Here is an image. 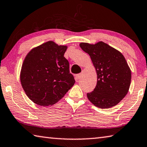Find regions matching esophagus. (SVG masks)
Returning <instances> with one entry per match:
<instances>
[{
  "label": "esophagus",
  "instance_id": "obj_1",
  "mask_svg": "<svg viewBox=\"0 0 147 147\" xmlns=\"http://www.w3.org/2000/svg\"><path fill=\"white\" fill-rule=\"evenodd\" d=\"M81 76H82V74L80 73L76 74V76H75V80H78L81 78Z\"/></svg>",
  "mask_w": 147,
  "mask_h": 147
}]
</instances>
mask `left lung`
Wrapping results in <instances>:
<instances>
[{"label":"left lung","instance_id":"1","mask_svg":"<svg viewBox=\"0 0 147 147\" xmlns=\"http://www.w3.org/2000/svg\"><path fill=\"white\" fill-rule=\"evenodd\" d=\"M80 46L89 55L97 73L96 86L87 93L88 99L101 109L116 105L127 95L131 81V71L123 55L103 42Z\"/></svg>","mask_w":147,"mask_h":147}]
</instances>
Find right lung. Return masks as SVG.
<instances>
[{"label":"right lung","instance_id":"add662e5","mask_svg":"<svg viewBox=\"0 0 147 147\" xmlns=\"http://www.w3.org/2000/svg\"><path fill=\"white\" fill-rule=\"evenodd\" d=\"M67 46L47 42L26 56L20 82L26 95L38 105H52L63 97L75 83L63 57Z\"/></svg>","mask_w":147,"mask_h":147}]
</instances>
